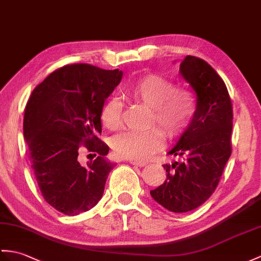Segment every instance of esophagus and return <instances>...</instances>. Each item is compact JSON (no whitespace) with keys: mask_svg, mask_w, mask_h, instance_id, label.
Wrapping results in <instances>:
<instances>
[{"mask_svg":"<svg viewBox=\"0 0 261 261\" xmlns=\"http://www.w3.org/2000/svg\"><path fill=\"white\" fill-rule=\"evenodd\" d=\"M130 163L132 166H137V167H144L147 166V162H143V161H136V160H131Z\"/></svg>","mask_w":261,"mask_h":261,"instance_id":"34e87169","label":"esophagus"}]
</instances>
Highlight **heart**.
Returning <instances> with one entry per match:
<instances>
[{"label": "heart", "mask_w": 261, "mask_h": 261, "mask_svg": "<svg viewBox=\"0 0 261 261\" xmlns=\"http://www.w3.org/2000/svg\"><path fill=\"white\" fill-rule=\"evenodd\" d=\"M130 98L151 108L150 122L158 123L170 138L182 132L195 113V95L188 89H175V84L161 75L150 74L125 88ZM122 103L112 98L101 109V121L109 130L121 125ZM163 144V133L158 128L123 132L113 138L112 149L122 159L147 160Z\"/></svg>", "instance_id": "obj_1"}]
</instances>
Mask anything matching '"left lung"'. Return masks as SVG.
Here are the masks:
<instances>
[{"instance_id":"1","label":"left lung","mask_w":261,"mask_h":261,"mask_svg":"<svg viewBox=\"0 0 261 261\" xmlns=\"http://www.w3.org/2000/svg\"><path fill=\"white\" fill-rule=\"evenodd\" d=\"M180 75L197 95L189 125L168 154L179 162L163 165L167 180L150 191L156 202L172 213H187L215 192L231 154L232 105L225 82L202 59L187 56Z\"/></svg>"}]
</instances>
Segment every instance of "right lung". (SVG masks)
<instances>
[{
	"mask_svg": "<svg viewBox=\"0 0 261 261\" xmlns=\"http://www.w3.org/2000/svg\"><path fill=\"white\" fill-rule=\"evenodd\" d=\"M122 75L119 69L65 65L46 76L27 103L23 133L35 179L45 201L64 215L93 208L116 166L98 136L102 106ZM82 145L97 155L87 165L78 159Z\"/></svg>",
	"mask_w": 261,
	"mask_h": 261,
	"instance_id": "obj_1",
	"label": "right lung"
}]
</instances>
